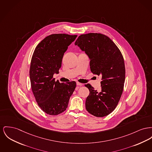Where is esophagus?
Wrapping results in <instances>:
<instances>
[{"instance_id":"1","label":"esophagus","mask_w":152,"mask_h":152,"mask_svg":"<svg viewBox=\"0 0 152 152\" xmlns=\"http://www.w3.org/2000/svg\"><path fill=\"white\" fill-rule=\"evenodd\" d=\"M76 84H77V86H82L83 85L82 83H79V82H77V83H76Z\"/></svg>"}]
</instances>
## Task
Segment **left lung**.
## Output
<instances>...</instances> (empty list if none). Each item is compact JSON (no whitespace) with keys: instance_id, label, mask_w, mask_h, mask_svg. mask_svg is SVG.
I'll list each match as a JSON object with an SVG mask.
<instances>
[{"instance_id":"left-lung-1","label":"left lung","mask_w":152,"mask_h":152,"mask_svg":"<svg viewBox=\"0 0 152 152\" xmlns=\"http://www.w3.org/2000/svg\"><path fill=\"white\" fill-rule=\"evenodd\" d=\"M75 45L88 56L91 71L102 77L100 92L86 85L89 90L86 110L94 116H107L114 110L123 92L125 66L122 54L109 37L100 33L82 34Z\"/></svg>"}]
</instances>
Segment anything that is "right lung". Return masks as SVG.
<instances>
[{
    "label": "right lung",
    "instance_id": "1",
    "mask_svg": "<svg viewBox=\"0 0 152 152\" xmlns=\"http://www.w3.org/2000/svg\"><path fill=\"white\" fill-rule=\"evenodd\" d=\"M77 36H48L38 44L33 54L29 72L31 89L38 106L49 115L64 112L76 88L75 81L60 83L55 81L53 75L58 73L64 53Z\"/></svg>",
    "mask_w": 152,
    "mask_h": 152
}]
</instances>
